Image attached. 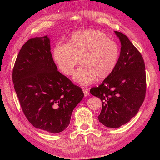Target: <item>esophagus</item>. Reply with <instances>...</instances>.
<instances>
[{"mask_svg": "<svg viewBox=\"0 0 160 160\" xmlns=\"http://www.w3.org/2000/svg\"><path fill=\"white\" fill-rule=\"evenodd\" d=\"M83 93H84V96H85V97H88V96L89 95V91H88V89H83Z\"/></svg>", "mask_w": 160, "mask_h": 160, "instance_id": "obj_1", "label": "esophagus"}]
</instances>
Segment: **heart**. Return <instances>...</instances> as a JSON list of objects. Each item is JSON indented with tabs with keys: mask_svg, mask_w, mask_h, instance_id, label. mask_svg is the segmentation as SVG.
Returning <instances> with one entry per match:
<instances>
[{
	"mask_svg": "<svg viewBox=\"0 0 160 160\" xmlns=\"http://www.w3.org/2000/svg\"><path fill=\"white\" fill-rule=\"evenodd\" d=\"M119 55L117 43L93 29L72 34L68 44L57 45L53 51L57 66L67 75H72L81 61L82 65L74 73L73 79L81 85L108 77L115 68Z\"/></svg>",
	"mask_w": 160,
	"mask_h": 160,
	"instance_id": "b5f03b06",
	"label": "heart"
}]
</instances>
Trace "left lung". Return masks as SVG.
<instances>
[{
	"label": "left lung",
	"mask_w": 160,
	"mask_h": 160,
	"mask_svg": "<svg viewBox=\"0 0 160 160\" xmlns=\"http://www.w3.org/2000/svg\"><path fill=\"white\" fill-rule=\"evenodd\" d=\"M114 32L122 45L118 63L103 83L91 88L90 93L102 101L99 122L108 128H118L139 111L146 96V76L141 53L126 35Z\"/></svg>",
	"instance_id": "obj_1"
}]
</instances>
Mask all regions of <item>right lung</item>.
Returning <instances> with one entry per match:
<instances>
[{
	"mask_svg": "<svg viewBox=\"0 0 160 160\" xmlns=\"http://www.w3.org/2000/svg\"><path fill=\"white\" fill-rule=\"evenodd\" d=\"M14 88L24 114L34 127L51 133L65 130L83 91L57 71L47 35L28 40L12 71Z\"/></svg>",
	"mask_w": 160,
	"mask_h": 160,
	"instance_id": "add662e5",
	"label": "right lung"
}]
</instances>
